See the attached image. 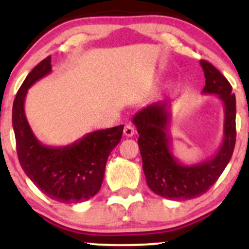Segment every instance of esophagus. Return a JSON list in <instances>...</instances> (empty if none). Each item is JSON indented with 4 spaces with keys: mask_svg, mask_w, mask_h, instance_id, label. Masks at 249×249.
Here are the masks:
<instances>
[{
    "mask_svg": "<svg viewBox=\"0 0 249 249\" xmlns=\"http://www.w3.org/2000/svg\"><path fill=\"white\" fill-rule=\"evenodd\" d=\"M124 135L126 137H132V136H134V135H135V127L132 126V125H130V124L125 125Z\"/></svg>",
    "mask_w": 249,
    "mask_h": 249,
    "instance_id": "1",
    "label": "esophagus"
}]
</instances>
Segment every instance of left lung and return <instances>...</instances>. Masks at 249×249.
Masks as SVG:
<instances>
[{
    "mask_svg": "<svg viewBox=\"0 0 249 249\" xmlns=\"http://www.w3.org/2000/svg\"><path fill=\"white\" fill-rule=\"evenodd\" d=\"M206 78L202 94L215 95L224 105V129L219 149L211 159L183 164L172 153L171 105L153 102L132 118L140 134L139 147L147 184L155 194L170 200H190L205 194L219 178L230 159L236 141V100L228 79L210 62L200 61Z\"/></svg>",
    "mask_w": 249,
    "mask_h": 249,
    "instance_id": "8db88e82",
    "label": "left lung"
}]
</instances>
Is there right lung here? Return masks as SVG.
<instances>
[{"mask_svg":"<svg viewBox=\"0 0 249 249\" xmlns=\"http://www.w3.org/2000/svg\"><path fill=\"white\" fill-rule=\"evenodd\" d=\"M52 57L42 60L25 78L13 104L12 122L19 162L27 177L48 197L77 203L97 194L110 152L120 142L124 125L97 130L64 147L41 142L25 115L27 90L52 72Z\"/></svg>","mask_w":249,"mask_h":249,"instance_id":"add662e5","label":"right lung"}]
</instances>
